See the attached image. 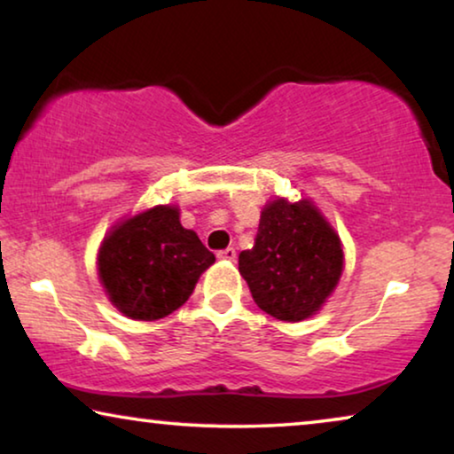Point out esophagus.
Returning a JSON list of instances; mask_svg holds the SVG:
<instances>
[{
	"mask_svg": "<svg viewBox=\"0 0 454 454\" xmlns=\"http://www.w3.org/2000/svg\"><path fill=\"white\" fill-rule=\"evenodd\" d=\"M235 256H238L235 247H225V250L216 252V258H219V260H229V262H233Z\"/></svg>",
	"mask_w": 454,
	"mask_h": 454,
	"instance_id": "34e87169",
	"label": "esophagus"
}]
</instances>
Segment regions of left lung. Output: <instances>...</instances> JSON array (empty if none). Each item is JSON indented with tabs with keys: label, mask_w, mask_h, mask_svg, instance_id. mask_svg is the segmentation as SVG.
<instances>
[{
	"label": "left lung",
	"mask_w": 454,
	"mask_h": 454,
	"mask_svg": "<svg viewBox=\"0 0 454 454\" xmlns=\"http://www.w3.org/2000/svg\"><path fill=\"white\" fill-rule=\"evenodd\" d=\"M340 270L339 235L308 200L291 204L277 198L266 204L252 250L239 254V272L254 301L285 322L318 312Z\"/></svg>",
	"instance_id": "8db88e82"
}]
</instances>
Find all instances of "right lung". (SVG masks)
Here are the masks:
<instances>
[{
    "label": "right lung",
    "instance_id": "right-lung-1",
    "mask_svg": "<svg viewBox=\"0 0 454 454\" xmlns=\"http://www.w3.org/2000/svg\"><path fill=\"white\" fill-rule=\"evenodd\" d=\"M215 254L184 229L176 207H154L117 225L98 252L109 300L134 320H159L184 306Z\"/></svg>",
    "mask_w": 454,
    "mask_h": 454
}]
</instances>
